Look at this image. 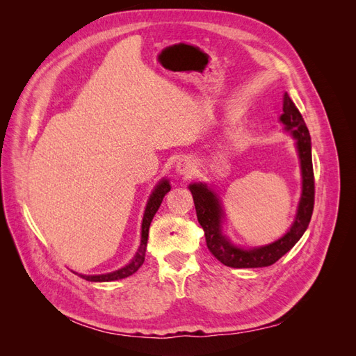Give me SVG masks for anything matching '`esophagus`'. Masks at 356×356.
Instances as JSON below:
<instances>
[{"mask_svg": "<svg viewBox=\"0 0 356 356\" xmlns=\"http://www.w3.org/2000/svg\"><path fill=\"white\" fill-rule=\"evenodd\" d=\"M177 170L179 172L181 175H190L191 170H193V163H191L188 159H182V160L178 161Z\"/></svg>", "mask_w": 356, "mask_h": 356, "instance_id": "esophagus-1", "label": "esophagus"}]
</instances>
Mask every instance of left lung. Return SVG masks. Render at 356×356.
I'll return each instance as SVG.
<instances>
[{"instance_id":"8db88e82","label":"left lung","mask_w":356,"mask_h":356,"mask_svg":"<svg viewBox=\"0 0 356 356\" xmlns=\"http://www.w3.org/2000/svg\"><path fill=\"white\" fill-rule=\"evenodd\" d=\"M282 106L284 114L281 115V122L297 139L301 174H303V193H301L297 217L284 238L270 245L254 248V250H242V248L234 246L221 233L222 209L217 196L204 184H191L188 187L193 200H195L197 221L204 232L208 250L224 266L234 268H258L275 264L300 241L310 222L312 213H314L315 177L314 165H312L309 129L303 120V115L300 114L298 108L286 93H284Z\"/></svg>"}]
</instances>
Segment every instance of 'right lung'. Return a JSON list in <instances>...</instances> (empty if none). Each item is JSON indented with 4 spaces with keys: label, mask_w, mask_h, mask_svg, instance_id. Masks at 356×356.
Listing matches in <instances>:
<instances>
[{
    "label": "right lung",
    "mask_w": 356,
    "mask_h": 356,
    "mask_svg": "<svg viewBox=\"0 0 356 356\" xmlns=\"http://www.w3.org/2000/svg\"><path fill=\"white\" fill-rule=\"evenodd\" d=\"M170 190L169 182L166 179L160 181L159 184L156 186L153 195L149 196L147 208H145V213H144V220H143V230H141V246L135 255V258L132 260L131 264H127L126 267L120 268V270H115L113 273H106V275H95V276H86V275H80L86 281L90 282H111V281H118V279H123L134 275L139 267L143 266L144 260H145V250H147V241H148V230H149V224L153 221V217L156 215L157 209L160 208L161 200H163L166 193Z\"/></svg>",
    "instance_id": "right-lung-1"
}]
</instances>
